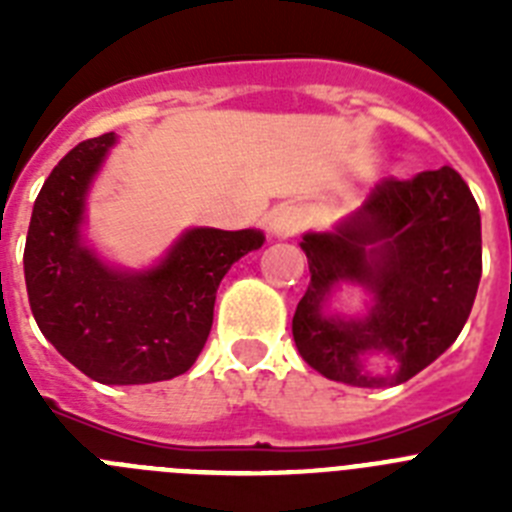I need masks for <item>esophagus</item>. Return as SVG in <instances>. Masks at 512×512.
<instances>
[{
	"label": "esophagus",
	"mask_w": 512,
	"mask_h": 512,
	"mask_svg": "<svg viewBox=\"0 0 512 512\" xmlns=\"http://www.w3.org/2000/svg\"><path fill=\"white\" fill-rule=\"evenodd\" d=\"M302 225V212L295 205H279L269 217V233L277 238L295 235Z\"/></svg>",
	"instance_id": "1"
}]
</instances>
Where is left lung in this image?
<instances>
[{"mask_svg": "<svg viewBox=\"0 0 512 512\" xmlns=\"http://www.w3.org/2000/svg\"><path fill=\"white\" fill-rule=\"evenodd\" d=\"M310 287L292 318L302 359L333 382L392 387L408 382L456 341L482 277V223L467 182L451 166L408 182L384 179L333 233H305ZM343 281L375 297L361 319L328 316ZM369 355L391 361L372 373Z\"/></svg>", "mask_w": 512, "mask_h": 512, "instance_id": "obj_1", "label": "left lung"}]
</instances>
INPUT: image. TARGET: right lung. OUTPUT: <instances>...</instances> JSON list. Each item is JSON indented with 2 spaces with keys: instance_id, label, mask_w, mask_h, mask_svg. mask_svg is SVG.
I'll return each instance as SVG.
<instances>
[{
  "instance_id": "add662e5",
  "label": "right lung",
  "mask_w": 512,
  "mask_h": 512,
  "mask_svg": "<svg viewBox=\"0 0 512 512\" xmlns=\"http://www.w3.org/2000/svg\"><path fill=\"white\" fill-rule=\"evenodd\" d=\"M115 133L71 148L45 179L25 243V284L40 333L102 384L184 374L205 348L217 287L264 243L261 230L192 228L153 269L104 264L81 241L84 202Z\"/></svg>"
}]
</instances>
